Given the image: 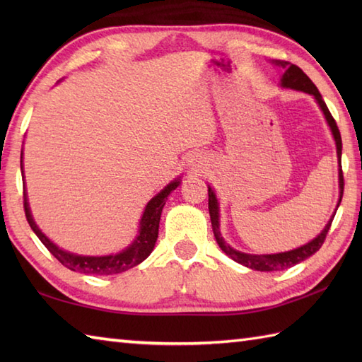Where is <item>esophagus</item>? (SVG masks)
Masks as SVG:
<instances>
[{"mask_svg":"<svg viewBox=\"0 0 362 362\" xmlns=\"http://www.w3.org/2000/svg\"><path fill=\"white\" fill-rule=\"evenodd\" d=\"M188 165L191 166V169H193L196 174L204 173L205 168L209 166V158H206V156L202 152H194V153H191V156H189Z\"/></svg>","mask_w":362,"mask_h":362,"instance_id":"obj_1","label":"esophagus"}]
</instances>
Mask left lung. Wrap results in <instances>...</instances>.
<instances>
[{
  "mask_svg": "<svg viewBox=\"0 0 362 362\" xmlns=\"http://www.w3.org/2000/svg\"><path fill=\"white\" fill-rule=\"evenodd\" d=\"M271 64H274L275 66L283 68L284 74L281 78V87L286 88H292V90H298L303 91V93L313 95L314 99H316L319 107L322 109L325 115V119L328 122L329 129H332V134L334 136L336 141V151H337V161H339V202H337V206H339L341 201H342V194H344V175H342V165H341V157H342V140H341V132L337 129V124L334 118L329 113L328 107L325 104L324 99H322V95L319 93L317 87L314 86L313 81L306 76L297 65H292L286 60H272ZM336 206V210H337ZM209 210H210V219H211V227H213V233L216 241L219 244V247L224 250L227 255L235 259L236 263H240L245 267H250L253 271H261V272H271V271H283V269H288L298 264L300 261H303L306 258H310L311 255H314L324 244L325 238L328 235V230L332 227L333 218L336 214V210L333 213L332 219L328 221V224L325 226V228L314 238L313 241L306 243L305 245H300V247L294 249V250H288V252H281V253H272V255H250V253H244L240 250H235L233 247L224 241V238L221 236L219 232V205H218V199L216 194L213 193V189L209 187Z\"/></svg>",
  "mask_w": 362,
  "mask_h": 362,
  "instance_id": "left-lung-1",
  "label": "left lung"
}]
</instances>
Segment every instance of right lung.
Returning a JSON list of instances; mask_svg holds the SVG:
<instances>
[{"label":"right lung","mask_w":362,"mask_h":362,"mask_svg":"<svg viewBox=\"0 0 362 362\" xmlns=\"http://www.w3.org/2000/svg\"><path fill=\"white\" fill-rule=\"evenodd\" d=\"M21 168H23V161H21ZM179 183H180V179L171 182L148 202L140 221V230H138V236L135 238V241L122 252L115 253V255H105V257L76 255V253H70L57 247L56 244L49 241L48 238L45 236V233H42V230L37 227L33 214H30L28 197H26V188L23 191V197H25L23 206H25V214L29 226L34 230V233L38 236V240L43 243L45 247L48 249L65 267L81 274L113 275V274H121L124 271H129L130 267L140 264L141 261H144L151 255V252L153 250V245H156V241L158 238V224H160L161 210H163L168 196L171 194V191H174L177 187H179Z\"/></svg>","instance_id":"obj_1"}]
</instances>
